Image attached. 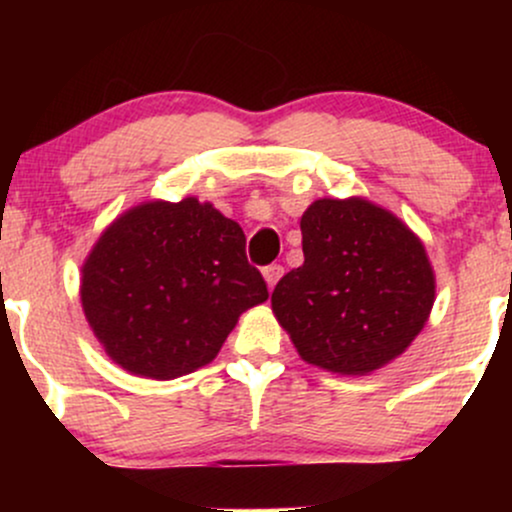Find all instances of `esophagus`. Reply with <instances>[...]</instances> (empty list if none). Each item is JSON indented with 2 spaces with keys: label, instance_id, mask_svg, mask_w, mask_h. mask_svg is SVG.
<instances>
[{
  "label": "esophagus",
  "instance_id": "esophagus-1",
  "mask_svg": "<svg viewBox=\"0 0 512 512\" xmlns=\"http://www.w3.org/2000/svg\"><path fill=\"white\" fill-rule=\"evenodd\" d=\"M264 281H267L269 289H274L276 281L281 279V274H284V267L281 264H269V267H264Z\"/></svg>",
  "mask_w": 512,
  "mask_h": 512
}]
</instances>
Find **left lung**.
Wrapping results in <instances>:
<instances>
[{
    "mask_svg": "<svg viewBox=\"0 0 512 512\" xmlns=\"http://www.w3.org/2000/svg\"><path fill=\"white\" fill-rule=\"evenodd\" d=\"M301 233L305 262L272 293L298 356L337 375H368L402 356L436 301L421 238L363 197L315 199Z\"/></svg>",
    "mask_w": 512,
    "mask_h": 512,
    "instance_id": "left-lung-1",
    "label": "left lung"
}]
</instances>
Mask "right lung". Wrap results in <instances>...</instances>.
I'll list each match as a JSON object with an SVG mask.
<instances>
[{
    "mask_svg": "<svg viewBox=\"0 0 512 512\" xmlns=\"http://www.w3.org/2000/svg\"><path fill=\"white\" fill-rule=\"evenodd\" d=\"M81 308L120 368L173 380L207 366L267 284L245 233L211 202H142L110 223L81 267Z\"/></svg>",
    "mask_w": 512,
    "mask_h": 512,
    "instance_id": "right-lung-1",
    "label": "right lung"
}]
</instances>
